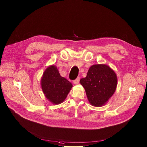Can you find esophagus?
<instances>
[{
  "mask_svg": "<svg viewBox=\"0 0 147 147\" xmlns=\"http://www.w3.org/2000/svg\"><path fill=\"white\" fill-rule=\"evenodd\" d=\"M79 81H80V78L78 77V78H77V79L76 80L73 81V83H74V84H78L79 83Z\"/></svg>",
  "mask_w": 147,
  "mask_h": 147,
  "instance_id": "esophagus-1",
  "label": "esophagus"
}]
</instances>
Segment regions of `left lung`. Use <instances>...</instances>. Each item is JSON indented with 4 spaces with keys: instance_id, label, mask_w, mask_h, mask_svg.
<instances>
[{
    "instance_id": "obj_1",
    "label": "left lung",
    "mask_w": 147,
    "mask_h": 147,
    "mask_svg": "<svg viewBox=\"0 0 147 147\" xmlns=\"http://www.w3.org/2000/svg\"><path fill=\"white\" fill-rule=\"evenodd\" d=\"M117 82L114 71L105 64L92 65L86 76L80 80L89 102L95 107L102 106L107 102L116 90Z\"/></svg>"
}]
</instances>
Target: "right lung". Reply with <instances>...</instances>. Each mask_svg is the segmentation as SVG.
<instances>
[{"label": "right lung", "mask_w": 147, "mask_h": 147, "mask_svg": "<svg viewBox=\"0 0 147 147\" xmlns=\"http://www.w3.org/2000/svg\"><path fill=\"white\" fill-rule=\"evenodd\" d=\"M41 85L46 98L53 105L62 103L72 88V84L62 77L57 66L49 65L43 72Z\"/></svg>", "instance_id": "add662e5"}]
</instances>
